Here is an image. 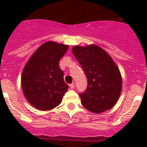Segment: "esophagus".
I'll list each match as a JSON object with an SVG mask.
<instances>
[{"label": "esophagus", "mask_w": 147, "mask_h": 147, "mask_svg": "<svg viewBox=\"0 0 147 147\" xmlns=\"http://www.w3.org/2000/svg\"><path fill=\"white\" fill-rule=\"evenodd\" d=\"M69 86H70V88H71V89H74V88H75V84H74L73 83H71L70 85H69Z\"/></svg>", "instance_id": "34e87169"}]
</instances>
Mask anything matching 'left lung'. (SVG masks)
Returning <instances> with one entry per match:
<instances>
[{
    "label": "left lung",
    "mask_w": 147,
    "mask_h": 147,
    "mask_svg": "<svg viewBox=\"0 0 147 147\" xmlns=\"http://www.w3.org/2000/svg\"><path fill=\"white\" fill-rule=\"evenodd\" d=\"M72 53L87 79L86 90L80 94L83 107L94 113H102L113 108L122 88L121 75L115 62L96 45H75Z\"/></svg>",
    "instance_id": "8db88e82"
}]
</instances>
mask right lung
Returning a JSON list of instances; mask_svg holds the SVG:
<instances>
[{
	"label": "right lung",
	"mask_w": 147,
	"mask_h": 147,
	"mask_svg": "<svg viewBox=\"0 0 147 147\" xmlns=\"http://www.w3.org/2000/svg\"><path fill=\"white\" fill-rule=\"evenodd\" d=\"M68 45L55 42L42 44L28 60L22 73L25 98L39 110H50L61 104L68 89L59 61Z\"/></svg>",
	"instance_id": "1"
}]
</instances>
